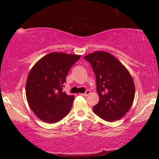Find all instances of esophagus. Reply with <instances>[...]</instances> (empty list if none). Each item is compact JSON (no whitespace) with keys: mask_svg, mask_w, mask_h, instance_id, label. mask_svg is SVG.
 <instances>
[{"mask_svg":"<svg viewBox=\"0 0 159 159\" xmlns=\"http://www.w3.org/2000/svg\"><path fill=\"white\" fill-rule=\"evenodd\" d=\"M90 93V90H87L84 93H80V95H81V96H87Z\"/></svg>","mask_w":159,"mask_h":159,"instance_id":"esophagus-1","label":"esophagus"}]
</instances>
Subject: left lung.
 <instances>
[{
  "label": "left lung",
  "instance_id": "1",
  "mask_svg": "<svg viewBox=\"0 0 159 159\" xmlns=\"http://www.w3.org/2000/svg\"><path fill=\"white\" fill-rule=\"evenodd\" d=\"M96 77L99 102L93 111L106 121L121 119L132 107L135 87L130 72L114 55L97 51L84 57Z\"/></svg>",
  "mask_w": 159,
  "mask_h": 159
}]
</instances>
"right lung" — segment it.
I'll use <instances>...</instances> for the list:
<instances>
[{"label": "right lung", "mask_w": 159, "mask_h": 159, "mask_svg": "<svg viewBox=\"0 0 159 159\" xmlns=\"http://www.w3.org/2000/svg\"><path fill=\"white\" fill-rule=\"evenodd\" d=\"M81 55L52 52L34 64L27 75V103L39 119L45 123L60 121L69 114L74 96L63 91L69 69Z\"/></svg>", "instance_id": "obj_1"}]
</instances>
